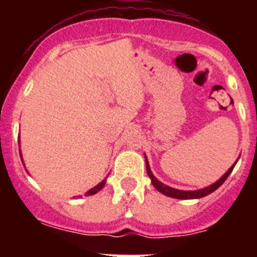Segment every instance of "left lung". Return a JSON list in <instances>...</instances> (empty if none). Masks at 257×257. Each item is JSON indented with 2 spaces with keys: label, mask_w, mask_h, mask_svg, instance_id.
<instances>
[{
  "label": "left lung",
  "mask_w": 257,
  "mask_h": 257,
  "mask_svg": "<svg viewBox=\"0 0 257 257\" xmlns=\"http://www.w3.org/2000/svg\"><path fill=\"white\" fill-rule=\"evenodd\" d=\"M145 162H147V172H148V176L151 178L152 184L154 185V188H156L158 192L162 193V194H165V196L171 197V198H178V199L202 198V197L211 194V193L215 192V190H216L220 185H222V183H224V181L228 179V176L231 174L233 169H234L235 163H237L235 162L234 165L231 166L230 169L225 172V174L222 175V178H220L216 183H213L212 185H210V187L203 188V189H199V190H179V189H174V188H171V187H167V185H165L163 183H161L158 179L154 178V175L152 174L151 169H149V165H148V161H147V158H145Z\"/></svg>",
  "instance_id": "8db88e82"
}]
</instances>
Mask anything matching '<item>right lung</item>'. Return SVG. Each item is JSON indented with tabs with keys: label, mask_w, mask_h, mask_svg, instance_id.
<instances>
[{
	"label": "right lung",
	"mask_w": 257,
	"mask_h": 257,
	"mask_svg": "<svg viewBox=\"0 0 257 257\" xmlns=\"http://www.w3.org/2000/svg\"><path fill=\"white\" fill-rule=\"evenodd\" d=\"M104 185H105V180H103L100 184H97L96 187H94L92 189H90L88 192H86V196H92V194H95V193H97L99 190L103 189Z\"/></svg>",
	"instance_id": "right-lung-1"
}]
</instances>
